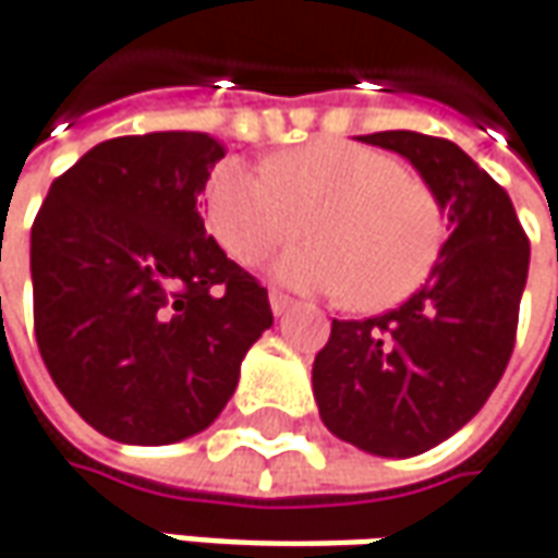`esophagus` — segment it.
<instances>
[{"instance_id": "34e87169", "label": "esophagus", "mask_w": 558, "mask_h": 558, "mask_svg": "<svg viewBox=\"0 0 558 558\" xmlns=\"http://www.w3.org/2000/svg\"><path fill=\"white\" fill-rule=\"evenodd\" d=\"M268 300H271V312H275V315H283V312L293 305V300H290L287 293H280V290H271V293H268Z\"/></svg>"}]
</instances>
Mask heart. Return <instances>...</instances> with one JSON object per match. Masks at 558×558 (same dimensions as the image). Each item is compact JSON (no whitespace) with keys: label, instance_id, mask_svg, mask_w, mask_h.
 <instances>
[{"label":"heart","instance_id":"heart-1","mask_svg":"<svg viewBox=\"0 0 558 558\" xmlns=\"http://www.w3.org/2000/svg\"><path fill=\"white\" fill-rule=\"evenodd\" d=\"M206 221L240 265L293 243L275 275L296 290L347 293L365 312L409 300L430 278L447 215L437 193L377 149L322 140L265 165L221 161L206 183Z\"/></svg>","mask_w":558,"mask_h":558}]
</instances>
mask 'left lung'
<instances>
[{"instance_id": "left-lung-1", "label": "left lung", "mask_w": 558, "mask_h": 558, "mask_svg": "<svg viewBox=\"0 0 558 558\" xmlns=\"http://www.w3.org/2000/svg\"><path fill=\"white\" fill-rule=\"evenodd\" d=\"M405 156L449 208L452 233L418 293L330 325L312 387L330 434L375 456H418L481 412L515 350L531 243L509 193L444 136H359Z\"/></svg>"}]
</instances>
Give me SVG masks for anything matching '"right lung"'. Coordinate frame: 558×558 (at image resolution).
Masks as SVG:
<instances>
[{
	"instance_id": "1",
	"label": "right lung",
	"mask_w": 558,
	"mask_h": 558,
	"mask_svg": "<svg viewBox=\"0 0 558 558\" xmlns=\"http://www.w3.org/2000/svg\"><path fill=\"white\" fill-rule=\"evenodd\" d=\"M221 158L193 131L114 136L52 181L34 218L39 355L111 440L161 447L208 427L275 322L268 290L199 215Z\"/></svg>"
}]
</instances>
